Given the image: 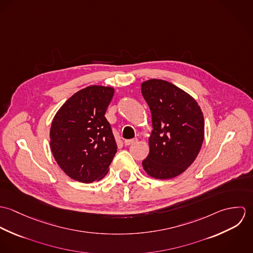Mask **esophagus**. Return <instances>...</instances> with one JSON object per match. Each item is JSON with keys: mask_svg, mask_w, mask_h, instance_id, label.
I'll list each match as a JSON object with an SVG mask.
<instances>
[{"mask_svg": "<svg viewBox=\"0 0 253 253\" xmlns=\"http://www.w3.org/2000/svg\"><path fill=\"white\" fill-rule=\"evenodd\" d=\"M137 142V138H133V139H126L125 140V145L126 146H129V145L134 144Z\"/></svg>", "mask_w": 253, "mask_h": 253, "instance_id": "34e87169", "label": "esophagus"}]
</instances>
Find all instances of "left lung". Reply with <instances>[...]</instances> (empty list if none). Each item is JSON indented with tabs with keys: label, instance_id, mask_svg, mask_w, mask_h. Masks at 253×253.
<instances>
[{
	"label": "left lung",
	"instance_id": "obj_1",
	"mask_svg": "<svg viewBox=\"0 0 253 253\" xmlns=\"http://www.w3.org/2000/svg\"><path fill=\"white\" fill-rule=\"evenodd\" d=\"M141 91L153 125L143 169L157 179L173 178L193 164L201 150L205 134L203 112L191 95L167 81H146Z\"/></svg>",
	"mask_w": 253,
	"mask_h": 253
}]
</instances>
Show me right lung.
<instances>
[{"instance_id":"add662e5","label":"right lung","mask_w":253,"mask_h":253,"mask_svg":"<svg viewBox=\"0 0 253 253\" xmlns=\"http://www.w3.org/2000/svg\"><path fill=\"white\" fill-rule=\"evenodd\" d=\"M114 88L90 85L72 95L53 118L49 137L53 157L74 180L102 179L117 152L105 113Z\"/></svg>"}]
</instances>
